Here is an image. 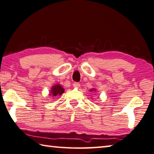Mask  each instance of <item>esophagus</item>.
Segmentation results:
<instances>
[{
    "instance_id": "obj_1",
    "label": "esophagus",
    "mask_w": 154,
    "mask_h": 154,
    "mask_svg": "<svg viewBox=\"0 0 154 154\" xmlns=\"http://www.w3.org/2000/svg\"><path fill=\"white\" fill-rule=\"evenodd\" d=\"M80 85L79 82H74L73 83V87H75V88H79V87H80Z\"/></svg>"
}]
</instances>
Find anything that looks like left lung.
Listing matches in <instances>:
<instances>
[{"label":"left lung","instance_id":"obj_1","mask_svg":"<svg viewBox=\"0 0 154 154\" xmlns=\"http://www.w3.org/2000/svg\"><path fill=\"white\" fill-rule=\"evenodd\" d=\"M92 90H94V91H96V89H91V91H92Z\"/></svg>","mask_w":154,"mask_h":154}]
</instances>
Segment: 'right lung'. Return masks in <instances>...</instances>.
I'll list each match as a JSON object with an SVG mask.
<instances>
[{"label":"right lung","mask_w":154,"mask_h":154,"mask_svg":"<svg viewBox=\"0 0 154 154\" xmlns=\"http://www.w3.org/2000/svg\"><path fill=\"white\" fill-rule=\"evenodd\" d=\"M65 89L63 88V87L60 85H55L51 87V93L50 95L53 96V97L55 96H59L64 93Z\"/></svg>","instance_id":"1"}]
</instances>
